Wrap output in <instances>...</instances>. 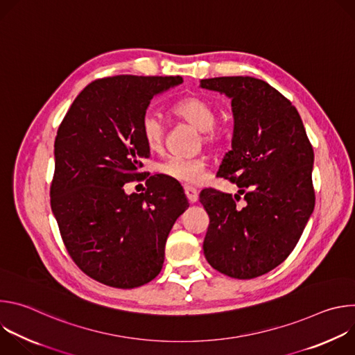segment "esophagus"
Instances as JSON below:
<instances>
[{
	"mask_svg": "<svg viewBox=\"0 0 355 355\" xmlns=\"http://www.w3.org/2000/svg\"><path fill=\"white\" fill-rule=\"evenodd\" d=\"M184 191H185V195H187V198H188V200L191 202V204H195V202L198 200V195H199L198 189H195L192 187H185Z\"/></svg>",
	"mask_w": 355,
	"mask_h": 355,
	"instance_id": "obj_1",
	"label": "esophagus"
}]
</instances>
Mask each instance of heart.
<instances>
[{"mask_svg":"<svg viewBox=\"0 0 355 355\" xmlns=\"http://www.w3.org/2000/svg\"><path fill=\"white\" fill-rule=\"evenodd\" d=\"M171 112L175 118L196 128L205 143L214 144L222 139V128L216 123L218 111L211 101L200 96H187L173 105ZM140 130L144 143L150 150L156 151L163 147L166 123L159 115L147 111L141 116ZM157 170L174 181L182 184H199L205 177V162L200 159L170 156L157 166Z\"/></svg>","mask_w":355,"mask_h":355,"instance_id":"obj_1","label":"heart"}]
</instances>
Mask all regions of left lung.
<instances>
[{
    "label": "left lung",
    "mask_w": 355,
    "mask_h": 355,
    "mask_svg": "<svg viewBox=\"0 0 355 355\" xmlns=\"http://www.w3.org/2000/svg\"><path fill=\"white\" fill-rule=\"evenodd\" d=\"M199 87L232 99V150L218 175L239 187L234 198L200 192L209 215L204 254L219 272L251 279L291 254L313 212V148L296 108L268 83L237 76L200 80ZM241 194L243 209L235 207Z\"/></svg>",
    "instance_id": "1"
}]
</instances>
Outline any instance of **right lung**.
Segmentation results:
<instances>
[{
	"label": "right lung",
	"instance_id": "right-lung-1",
	"mask_svg": "<svg viewBox=\"0 0 355 355\" xmlns=\"http://www.w3.org/2000/svg\"><path fill=\"white\" fill-rule=\"evenodd\" d=\"M182 77L115 76L95 80L74 99L55 140L50 205L73 261L92 279L130 289L163 268L171 227L189 207L182 188L150 177L141 193L123 185L146 173L140 130L153 96Z\"/></svg>",
	"mask_w": 355,
	"mask_h": 355
}]
</instances>
